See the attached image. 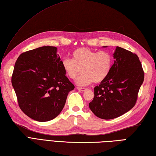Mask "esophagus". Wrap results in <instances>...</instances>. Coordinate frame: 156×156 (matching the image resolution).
<instances>
[{
	"mask_svg": "<svg viewBox=\"0 0 156 156\" xmlns=\"http://www.w3.org/2000/svg\"><path fill=\"white\" fill-rule=\"evenodd\" d=\"M77 89H78V90L82 91V92H84V91H85L86 90H87V88H79V87H78Z\"/></svg>",
	"mask_w": 156,
	"mask_h": 156,
	"instance_id": "1",
	"label": "esophagus"
}]
</instances>
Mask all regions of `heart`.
I'll use <instances>...</instances> for the list:
<instances>
[{
	"instance_id": "heart-1",
	"label": "heart",
	"mask_w": 156,
	"mask_h": 156,
	"mask_svg": "<svg viewBox=\"0 0 156 156\" xmlns=\"http://www.w3.org/2000/svg\"><path fill=\"white\" fill-rule=\"evenodd\" d=\"M113 58L107 51H96L87 48L76 49L72 53V59L65 58L62 65L66 74L74 80L78 86H87L94 82H101L108 77L111 70Z\"/></svg>"
}]
</instances>
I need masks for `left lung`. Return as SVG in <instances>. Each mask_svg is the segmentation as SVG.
<instances>
[{
  "mask_svg": "<svg viewBox=\"0 0 156 156\" xmlns=\"http://www.w3.org/2000/svg\"><path fill=\"white\" fill-rule=\"evenodd\" d=\"M103 48H106L104 46ZM110 74L94 88V97L89 108L97 117L112 119L133 108L144 80V72L138 56L117 46Z\"/></svg>",
  "mask_w": 156,
  "mask_h": 156,
  "instance_id": "8db88e82",
  "label": "left lung"
}]
</instances>
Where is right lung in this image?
<instances>
[{"label": "right lung", "instance_id": "right-lung-1", "mask_svg": "<svg viewBox=\"0 0 156 156\" xmlns=\"http://www.w3.org/2000/svg\"><path fill=\"white\" fill-rule=\"evenodd\" d=\"M58 49L43 46L16 59L11 82L20 108L39 122L52 120L64 108L74 86L66 76Z\"/></svg>", "mask_w": 156, "mask_h": 156}]
</instances>
